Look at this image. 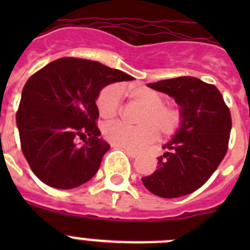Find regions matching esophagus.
<instances>
[{
	"label": "esophagus",
	"mask_w": 250,
	"mask_h": 250,
	"mask_svg": "<svg viewBox=\"0 0 250 250\" xmlns=\"http://www.w3.org/2000/svg\"><path fill=\"white\" fill-rule=\"evenodd\" d=\"M124 151L126 152L129 156H131V158H136V156H138V154H139L138 151H135V150H131V149H124Z\"/></svg>",
	"instance_id": "esophagus-1"
}]
</instances>
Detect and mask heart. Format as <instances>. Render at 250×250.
I'll return each mask as SVG.
<instances>
[{
    "label": "heart",
    "mask_w": 250,
    "mask_h": 250,
    "mask_svg": "<svg viewBox=\"0 0 250 250\" xmlns=\"http://www.w3.org/2000/svg\"><path fill=\"white\" fill-rule=\"evenodd\" d=\"M123 91H126L131 100L143 106V110L136 116L139 124L136 126L123 123H111L104 126L103 135L110 144L136 150L152 143L156 134L164 140L173 138L182 129L184 124L182 109L173 104H167V96L163 92L147 86H132L129 89H121L116 83L105 86L96 99V107L101 118L111 120L118 116Z\"/></svg>",
    "instance_id": "heart-1"
}]
</instances>
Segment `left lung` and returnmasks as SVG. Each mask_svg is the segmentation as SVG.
Instances as JSON below:
<instances>
[{"label":"left lung","instance_id":"1","mask_svg":"<svg viewBox=\"0 0 250 250\" xmlns=\"http://www.w3.org/2000/svg\"><path fill=\"white\" fill-rule=\"evenodd\" d=\"M175 99L184 124L164 145L158 170L141 178L147 190L161 198H179L198 190L219 167L228 150L231 116L215 86L191 76L149 83Z\"/></svg>","mask_w":250,"mask_h":250}]
</instances>
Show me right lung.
I'll return each mask as SVG.
<instances>
[{
    "mask_svg": "<svg viewBox=\"0 0 250 250\" xmlns=\"http://www.w3.org/2000/svg\"><path fill=\"white\" fill-rule=\"evenodd\" d=\"M132 76L98 61L62 57L35 72L16 114L21 149L45 184L72 189L96 174L110 145L100 139L96 99L103 87ZM77 138H85L79 147Z\"/></svg>",
    "mask_w": 250,
    "mask_h": 250,
    "instance_id": "add662e5",
    "label": "right lung"
}]
</instances>
